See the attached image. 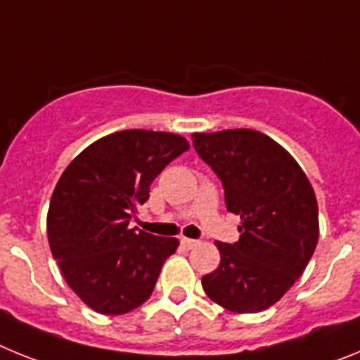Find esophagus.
Instances as JSON below:
<instances>
[{
  "label": "esophagus",
  "mask_w": 360,
  "mask_h": 360,
  "mask_svg": "<svg viewBox=\"0 0 360 360\" xmlns=\"http://www.w3.org/2000/svg\"><path fill=\"white\" fill-rule=\"evenodd\" d=\"M182 245L186 247V249H193V247H196V245H198V241L191 240V238H182Z\"/></svg>",
  "instance_id": "34e87169"
}]
</instances>
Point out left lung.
<instances>
[{
	"label": "left lung",
	"mask_w": 360,
	"mask_h": 360,
	"mask_svg": "<svg viewBox=\"0 0 360 360\" xmlns=\"http://www.w3.org/2000/svg\"><path fill=\"white\" fill-rule=\"evenodd\" d=\"M195 149L219 176L240 240L219 243V265L203 276L209 299L234 314L278 303L304 272L319 240L314 187L287 149L256 129L193 133Z\"/></svg>",
	"instance_id": "obj_1"
}]
</instances>
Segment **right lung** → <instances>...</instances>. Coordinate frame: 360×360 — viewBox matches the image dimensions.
I'll return each mask as SVG.
<instances>
[{"instance_id":"right-lung-1","label":"right lung","mask_w":360,"mask_h":360,"mask_svg":"<svg viewBox=\"0 0 360 360\" xmlns=\"http://www.w3.org/2000/svg\"><path fill=\"white\" fill-rule=\"evenodd\" d=\"M189 149L182 135L124 129L82 149L52 193L46 234L63 278L77 297L104 316L146 303L176 238L129 229L149 186Z\"/></svg>"}]
</instances>
